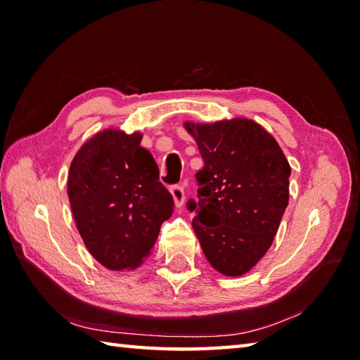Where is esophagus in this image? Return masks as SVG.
Instances as JSON below:
<instances>
[{
	"mask_svg": "<svg viewBox=\"0 0 360 360\" xmlns=\"http://www.w3.org/2000/svg\"><path fill=\"white\" fill-rule=\"evenodd\" d=\"M170 193H172V196H173L176 207H182V204H184V200H186L184 187H182L181 184L172 186V187H170Z\"/></svg>",
	"mask_w": 360,
	"mask_h": 360,
	"instance_id": "34e87169",
	"label": "esophagus"
}]
</instances>
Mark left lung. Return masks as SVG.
<instances>
[{"instance_id":"1","label":"left lung","mask_w":360,"mask_h":360,"mask_svg":"<svg viewBox=\"0 0 360 360\" xmlns=\"http://www.w3.org/2000/svg\"><path fill=\"white\" fill-rule=\"evenodd\" d=\"M204 167L196 173L193 231L212 267L227 277L249 272L271 248L289 202L290 167L277 141L257 122H186Z\"/></svg>"}]
</instances>
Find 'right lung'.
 I'll return each instance as SVG.
<instances>
[{"instance_id":"obj_1","label":"right lung","mask_w":360,"mask_h":360,"mask_svg":"<svg viewBox=\"0 0 360 360\" xmlns=\"http://www.w3.org/2000/svg\"><path fill=\"white\" fill-rule=\"evenodd\" d=\"M142 134L108 128L82 145L68 174L75 226L89 254L110 271L139 267L173 213Z\"/></svg>"}]
</instances>
